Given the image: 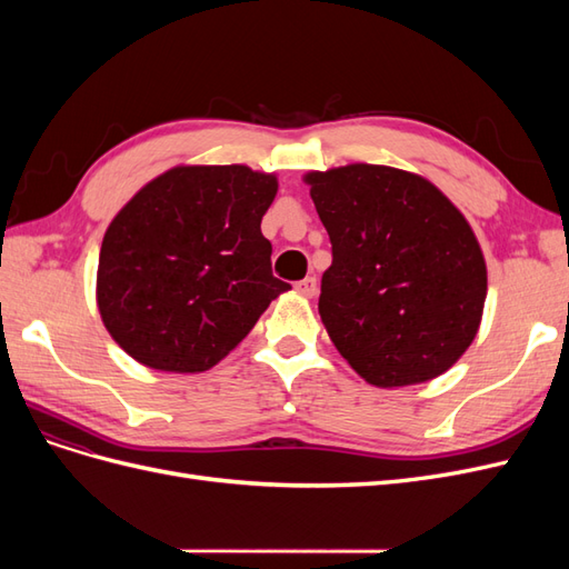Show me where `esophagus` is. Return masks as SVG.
Segmentation results:
<instances>
[{
	"mask_svg": "<svg viewBox=\"0 0 569 569\" xmlns=\"http://www.w3.org/2000/svg\"><path fill=\"white\" fill-rule=\"evenodd\" d=\"M297 291H299V295H303V297H316L318 280L316 278H306V280L297 282Z\"/></svg>",
	"mask_w": 569,
	"mask_h": 569,
	"instance_id": "esophagus-1",
	"label": "esophagus"
}]
</instances>
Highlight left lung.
Returning <instances> with one entry per match:
<instances>
[{
    "label": "left lung",
    "instance_id": "left-lung-1",
    "mask_svg": "<svg viewBox=\"0 0 569 569\" xmlns=\"http://www.w3.org/2000/svg\"><path fill=\"white\" fill-rule=\"evenodd\" d=\"M303 180L332 242L318 311L337 351L385 389L449 370L487 299L470 222L432 182L399 168L351 163Z\"/></svg>",
    "mask_w": 569,
    "mask_h": 569
}]
</instances>
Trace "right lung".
<instances>
[{"label": "right lung", "instance_id": "add662e5", "mask_svg": "<svg viewBox=\"0 0 569 569\" xmlns=\"http://www.w3.org/2000/svg\"><path fill=\"white\" fill-rule=\"evenodd\" d=\"M278 178L247 166H178L137 192L104 234L97 306L137 363L203 372L291 289L261 220Z\"/></svg>", "mask_w": 569, "mask_h": 569}]
</instances>
